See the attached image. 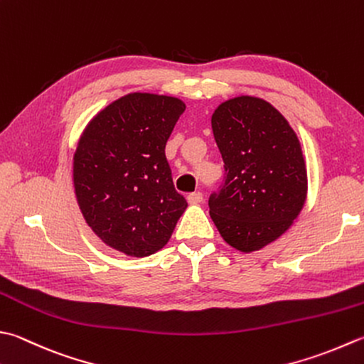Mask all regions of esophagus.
Here are the masks:
<instances>
[{"instance_id": "34e87169", "label": "esophagus", "mask_w": 364, "mask_h": 364, "mask_svg": "<svg viewBox=\"0 0 364 364\" xmlns=\"http://www.w3.org/2000/svg\"><path fill=\"white\" fill-rule=\"evenodd\" d=\"M188 202H189L191 205H198V203H202V202H203V196H202V192H194V194H189V196H188Z\"/></svg>"}]
</instances>
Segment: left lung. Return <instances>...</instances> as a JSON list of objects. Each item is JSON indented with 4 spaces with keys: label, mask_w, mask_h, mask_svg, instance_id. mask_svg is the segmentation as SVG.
<instances>
[{
    "label": "left lung",
    "mask_w": 364,
    "mask_h": 364,
    "mask_svg": "<svg viewBox=\"0 0 364 364\" xmlns=\"http://www.w3.org/2000/svg\"><path fill=\"white\" fill-rule=\"evenodd\" d=\"M224 183L210 216L227 245L255 252L286 233L308 196L301 145L282 113L257 96L220 102L211 115Z\"/></svg>",
    "instance_id": "obj_1"
}]
</instances>
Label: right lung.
Here are the masks:
<instances>
[{
  "mask_svg": "<svg viewBox=\"0 0 364 364\" xmlns=\"http://www.w3.org/2000/svg\"><path fill=\"white\" fill-rule=\"evenodd\" d=\"M184 109L178 97L137 91L85 126L73 159L74 192L85 223L105 246L148 257L168 243L188 208L166 158Z\"/></svg>",
  "mask_w": 364,
  "mask_h": 364,
  "instance_id": "add662e5",
  "label": "right lung"
}]
</instances>
